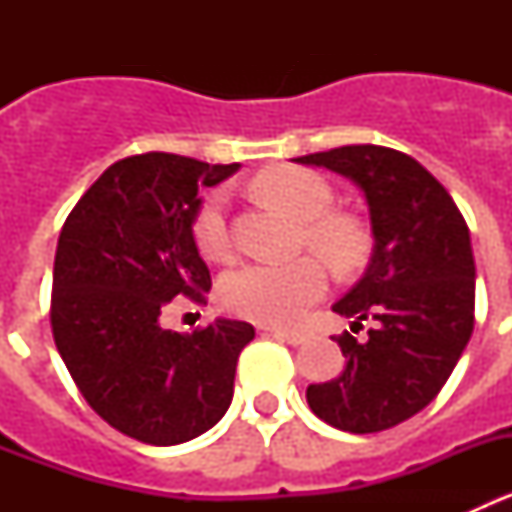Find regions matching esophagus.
Wrapping results in <instances>:
<instances>
[{
    "mask_svg": "<svg viewBox=\"0 0 512 512\" xmlns=\"http://www.w3.org/2000/svg\"><path fill=\"white\" fill-rule=\"evenodd\" d=\"M269 336L279 338V341L289 343V346H302V343L307 341V333H300V330H282V328H271Z\"/></svg>",
    "mask_w": 512,
    "mask_h": 512,
    "instance_id": "1",
    "label": "esophagus"
}]
</instances>
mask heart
<instances>
[{
  "instance_id": "1",
  "label": "heart",
  "mask_w": 512,
  "mask_h": 512,
  "mask_svg": "<svg viewBox=\"0 0 512 512\" xmlns=\"http://www.w3.org/2000/svg\"><path fill=\"white\" fill-rule=\"evenodd\" d=\"M261 200L300 223V241L338 269L359 264L366 233L359 220L330 212L333 189L323 176L297 166H274L256 176ZM194 243L210 261H228L233 253L228 230V197L207 194L192 223ZM328 289L325 266L312 256L287 264H248L223 279L220 297L230 312L261 325H292Z\"/></svg>"
}]
</instances>
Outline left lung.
I'll return each mask as SVG.
<instances>
[{
  "label": "left lung",
  "instance_id": "obj_1",
  "mask_svg": "<svg viewBox=\"0 0 512 512\" xmlns=\"http://www.w3.org/2000/svg\"><path fill=\"white\" fill-rule=\"evenodd\" d=\"M346 176L364 194L374 251L364 277L333 305L366 341L338 336L346 366L307 387L320 420L348 433L387 431L441 392L474 328L469 228L431 171L384 146H343L292 158Z\"/></svg>",
  "mask_w": 512,
  "mask_h": 512
}]
</instances>
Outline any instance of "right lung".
I'll return each instance as SVG.
<instances>
[{
    "label": "right lung",
    "instance_id": "add662e5",
    "mask_svg": "<svg viewBox=\"0 0 512 512\" xmlns=\"http://www.w3.org/2000/svg\"><path fill=\"white\" fill-rule=\"evenodd\" d=\"M238 164L174 153L122 158L76 202L58 235L51 325L84 400L151 446L210 431L233 400L235 364L256 330L217 318L194 333L161 325L174 297L202 302L210 269L192 235L205 187Z\"/></svg>",
    "mask_w": 512,
    "mask_h": 512
}]
</instances>
